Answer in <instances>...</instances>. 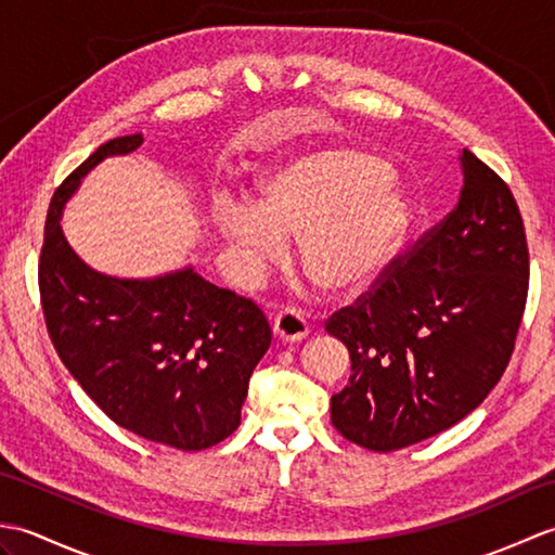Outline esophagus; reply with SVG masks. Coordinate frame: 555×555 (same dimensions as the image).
Here are the masks:
<instances>
[{"label":"esophagus","mask_w":555,"mask_h":555,"mask_svg":"<svg viewBox=\"0 0 555 555\" xmlns=\"http://www.w3.org/2000/svg\"><path fill=\"white\" fill-rule=\"evenodd\" d=\"M310 334V322L296 310H281L274 320V336L284 344H296Z\"/></svg>","instance_id":"1"}]
</instances>
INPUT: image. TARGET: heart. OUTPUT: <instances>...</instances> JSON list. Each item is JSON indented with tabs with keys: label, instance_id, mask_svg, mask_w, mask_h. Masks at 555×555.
I'll use <instances>...</instances> for the list:
<instances>
[{
	"label": "heart",
	"instance_id": "obj_1",
	"mask_svg": "<svg viewBox=\"0 0 555 555\" xmlns=\"http://www.w3.org/2000/svg\"><path fill=\"white\" fill-rule=\"evenodd\" d=\"M211 221L253 274L286 255V238H300L302 267L317 286L356 293L400 250L412 205L384 159L332 147L269 171L255 205L219 195Z\"/></svg>",
	"mask_w": 555,
	"mask_h": 555
}]
</instances>
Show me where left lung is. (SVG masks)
<instances>
[{
    "label": "left lung",
    "mask_w": 555,
    "mask_h": 555,
    "mask_svg": "<svg viewBox=\"0 0 555 555\" xmlns=\"http://www.w3.org/2000/svg\"><path fill=\"white\" fill-rule=\"evenodd\" d=\"M457 207L367 296L326 322L350 352L332 396L348 441L398 451L467 417L499 384L522 322L529 253L511 188L463 150Z\"/></svg>",
    "instance_id": "1"
}]
</instances>
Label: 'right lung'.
Wrapping results in <instances>:
<instances>
[{"mask_svg": "<svg viewBox=\"0 0 555 555\" xmlns=\"http://www.w3.org/2000/svg\"><path fill=\"white\" fill-rule=\"evenodd\" d=\"M140 145V133L109 140L56 188L38 267L44 322L66 370L104 415L147 441L203 451L238 429L250 374L271 344L267 317L193 267L155 279L102 274L62 231L80 181Z\"/></svg>", "mask_w": 555, "mask_h": 555, "instance_id": "add662e5", "label": "right lung"}]
</instances>
